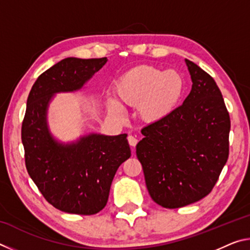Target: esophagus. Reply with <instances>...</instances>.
<instances>
[{"label": "esophagus", "instance_id": "34e87169", "mask_svg": "<svg viewBox=\"0 0 250 250\" xmlns=\"http://www.w3.org/2000/svg\"><path fill=\"white\" fill-rule=\"evenodd\" d=\"M128 141H129V145H130L131 146H132V152L134 153V146H135V145H137V143H138L137 138L133 137V135H129V137H128Z\"/></svg>", "mask_w": 250, "mask_h": 250}]
</instances>
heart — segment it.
Segmentation results:
<instances>
[{"label":"heart","instance_id":"obj_1","mask_svg":"<svg viewBox=\"0 0 250 250\" xmlns=\"http://www.w3.org/2000/svg\"><path fill=\"white\" fill-rule=\"evenodd\" d=\"M115 92L122 103L138 105V115L146 124L160 122L172 115L184 92V80L174 70H161L153 66L133 67L117 80ZM119 111L120 104L109 103Z\"/></svg>","mask_w":250,"mask_h":250}]
</instances>
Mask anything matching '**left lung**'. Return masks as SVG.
Masks as SVG:
<instances>
[{
    "label": "left lung",
    "mask_w": 250,
    "mask_h": 250,
    "mask_svg": "<svg viewBox=\"0 0 250 250\" xmlns=\"http://www.w3.org/2000/svg\"><path fill=\"white\" fill-rule=\"evenodd\" d=\"M192 89L172 115L141 130L135 146L156 204L179 208L208 195L229 152L230 120L215 80L185 59Z\"/></svg>",
    "instance_id": "1"
}]
</instances>
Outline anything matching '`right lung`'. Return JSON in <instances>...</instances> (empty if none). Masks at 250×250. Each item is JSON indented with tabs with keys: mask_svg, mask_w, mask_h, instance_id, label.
I'll list each match as a JSON object with an SVG mask.
<instances>
[{
	"mask_svg": "<svg viewBox=\"0 0 250 250\" xmlns=\"http://www.w3.org/2000/svg\"><path fill=\"white\" fill-rule=\"evenodd\" d=\"M107 57H68L33 84L22 125L25 164L49 204L69 214L94 215L108 202L116 172L131 155L126 134L89 132L64 142L49 129L48 109L57 94L82 90Z\"/></svg>",
	"mask_w": 250,
	"mask_h": 250,
	"instance_id": "obj_1",
	"label": "right lung"
}]
</instances>
